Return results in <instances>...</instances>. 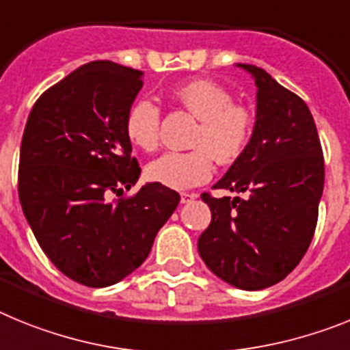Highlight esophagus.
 Here are the masks:
<instances>
[{
	"label": "esophagus",
	"instance_id": "obj_1",
	"mask_svg": "<svg viewBox=\"0 0 350 350\" xmlns=\"http://www.w3.org/2000/svg\"><path fill=\"white\" fill-rule=\"evenodd\" d=\"M193 199H197V193H188V192L181 193V204H188V202H192Z\"/></svg>",
	"mask_w": 350,
	"mask_h": 350
}]
</instances>
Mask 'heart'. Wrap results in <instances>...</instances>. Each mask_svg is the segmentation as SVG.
Listing matches in <instances>:
<instances>
[{"instance_id":"obj_1","label":"heart","mask_w":350,"mask_h":350,"mask_svg":"<svg viewBox=\"0 0 350 350\" xmlns=\"http://www.w3.org/2000/svg\"><path fill=\"white\" fill-rule=\"evenodd\" d=\"M176 103L196 118L190 151H169L146 167L151 181L172 190H187L209 181L215 160L230 165L245 154L254 135V116L247 107L234 103L230 91L208 79H193L172 91ZM124 133L135 148L154 151L160 142V107L142 96L124 116Z\"/></svg>"}]
</instances>
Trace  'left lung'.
Returning a JSON list of instances; mask_svg holds the SVG:
<instances>
[{
  "label": "left lung",
  "instance_id": "1",
  "mask_svg": "<svg viewBox=\"0 0 350 350\" xmlns=\"http://www.w3.org/2000/svg\"><path fill=\"white\" fill-rule=\"evenodd\" d=\"M238 66L257 86L254 135L213 188L243 197L200 196L211 209V224L197 248L218 278L260 291L284 280L308 250L324 190V158L306 103L266 70Z\"/></svg>",
  "mask_w": 350,
  "mask_h": 350
}]
</instances>
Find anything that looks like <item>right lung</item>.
Listing matches in <instances>:
<instances>
[{"label":"right lung","instance_id":"obj_1","mask_svg":"<svg viewBox=\"0 0 350 350\" xmlns=\"http://www.w3.org/2000/svg\"><path fill=\"white\" fill-rule=\"evenodd\" d=\"M141 88V70L91 62L44 91L24 129V217L51 262L88 287L137 269L179 204V193L158 183L123 197L141 174L124 133Z\"/></svg>","mask_w":350,"mask_h":350}]
</instances>
